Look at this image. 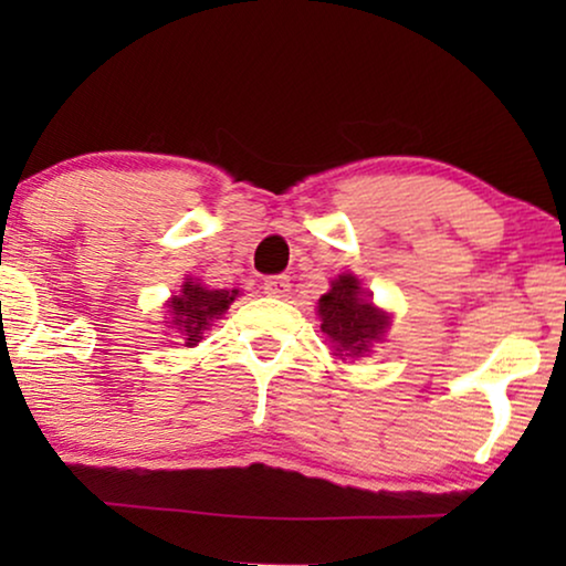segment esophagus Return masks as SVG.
Returning <instances> with one entry per match:
<instances>
[{"mask_svg":"<svg viewBox=\"0 0 566 566\" xmlns=\"http://www.w3.org/2000/svg\"><path fill=\"white\" fill-rule=\"evenodd\" d=\"M262 289H265L268 296L285 298L291 291V277L289 275H270V277H265V285H262Z\"/></svg>","mask_w":566,"mask_h":566,"instance_id":"1","label":"esophagus"}]
</instances>
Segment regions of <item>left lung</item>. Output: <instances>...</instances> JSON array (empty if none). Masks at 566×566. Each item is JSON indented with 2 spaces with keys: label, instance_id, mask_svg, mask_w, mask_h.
Segmentation results:
<instances>
[{
  "label": "left lung",
  "instance_id": "obj_1",
  "mask_svg": "<svg viewBox=\"0 0 566 566\" xmlns=\"http://www.w3.org/2000/svg\"><path fill=\"white\" fill-rule=\"evenodd\" d=\"M316 312L322 332L332 345V355L343 360L363 358L391 327V316L374 306L353 273H343L332 281V289L319 298Z\"/></svg>",
  "mask_w": 566,
  "mask_h": 566
}]
</instances>
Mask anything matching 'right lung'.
I'll use <instances>...</instances> for the list:
<instances>
[{"mask_svg":"<svg viewBox=\"0 0 566 566\" xmlns=\"http://www.w3.org/2000/svg\"><path fill=\"white\" fill-rule=\"evenodd\" d=\"M239 296V291L223 289H206L188 277L182 283L180 296L167 301V327L175 332L177 339L185 347H196L203 339L206 329H211L216 319L227 314L231 301Z\"/></svg>","mask_w":566,"mask_h":566,"instance_id":"add662e5","label":"right lung"}]
</instances>
